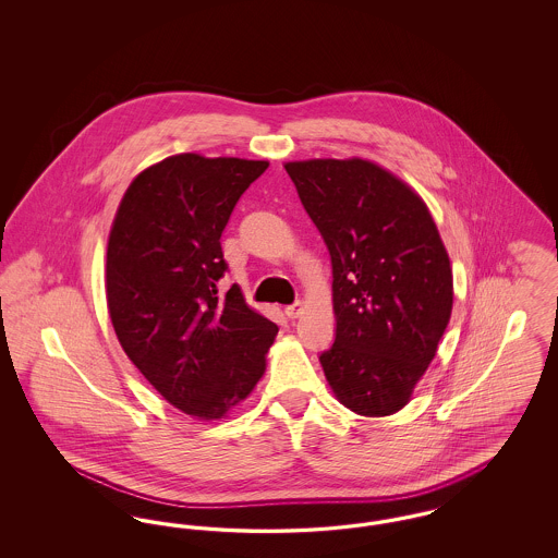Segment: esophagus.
<instances>
[{
	"label": "esophagus",
	"mask_w": 558,
	"mask_h": 558,
	"mask_svg": "<svg viewBox=\"0 0 558 558\" xmlns=\"http://www.w3.org/2000/svg\"><path fill=\"white\" fill-rule=\"evenodd\" d=\"M284 314H287L289 318H299V316L303 314V303H301V301H294L292 305H287V307H284Z\"/></svg>",
	"instance_id": "1"
}]
</instances>
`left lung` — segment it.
I'll use <instances>...</instances> for the list:
<instances>
[{
  "mask_svg": "<svg viewBox=\"0 0 558 558\" xmlns=\"http://www.w3.org/2000/svg\"><path fill=\"white\" fill-rule=\"evenodd\" d=\"M332 262L337 335L319 364L362 416L401 410L450 322L448 251L423 198L371 160L284 165Z\"/></svg>",
  "mask_w": 558,
  "mask_h": 558,
  "instance_id": "left-lung-1",
  "label": "left lung"
}]
</instances>
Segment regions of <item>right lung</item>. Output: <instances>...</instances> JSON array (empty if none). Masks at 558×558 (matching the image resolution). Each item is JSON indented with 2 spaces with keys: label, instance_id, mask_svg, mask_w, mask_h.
<instances>
[{
  "label": "right lung",
  "instance_id": "add662e5",
  "mask_svg": "<svg viewBox=\"0 0 558 558\" xmlns=\"http://www.w3.org/2000/svg\"><path fill=\"white\" fill-rule=\"evenodd\" d=\"M267 160L175 155L128 187L108 236L107 301L117 339L162 398L217 421L266 372L278 326L239 287L217 296L221 232Z\"/></svg>",
  "mask_w": 558,
  "mask_h": 558
}]
</instances>
